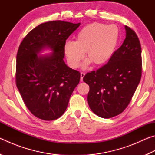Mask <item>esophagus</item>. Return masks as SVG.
I'll return each mask as SVG.
<instances>
[{
  "mask_svg": "<svg viewBox=\"0 0 155 155\" xmlns=\"http://www.w3.org/2000/svg\"><path fill=\"white\" fill-rule=\"evenodd\" d=\"M84 77H85V73L81 72V81H83V78Z\"/></svg>",
  "mask_w": 155,
  "mask_h": 155,
  "instance_id": "obj_1",
  "label": "esophagus"
}]
</instances>
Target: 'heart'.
Segmentation results:
<instances>
[{"label":"heart","instance_id":"heart-1","mask_svg":"<svg viewBox=\"0 0 155 155\" xmlns=\"http://www.w3.org/2000/svg\"><path fill=\"white\" fill-rule=\"evenodd\" d=\"M119 39L116 26L94 22L88 24L78 31L75 41H68L64 52L68 65L77 68L86 56L83 68H87L94 62L97 65L107 64L114 54Z\"/></svg>","mask_w":155,"mask_h":155}]
</instances>
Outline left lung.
Here are the masks:
<instances>
[{
    "label": "left lung",
    "instance_id": "obj_1",
    "mask_svg": "<svg viewBox=\"0 0 155 155\" xmlns=\"http://www.w3.org/2000/svg\"><path fill=\"white\" fill-rule=\"evenodd\" d=\"M126 38L107 64L88 72L83 81L90 86L88 104L94 114L111 118L127 108L140 83L141 50L135 31L124 27Z\"/></svg>",
    "mask_w": 155,
    "mask_h": 155
}]
</instances>
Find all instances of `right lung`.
<instances>
[{
	"label": "right lung",
	"mask_w": 155,
	"mask_h": 155,
	"mask_svg": "<svg viewBox=\"0 0 155 155\" xmlns=\"http://www.w3.org/2000/svg\"><path fill=\"white\" fill-rule=\"evenodd\" d=\"M80 26L64 21L42 23L21 42L16 57V85L28 109L38 118L54 120L64 114L81 74L64 61L67 39ZM50 49L52 52L40 55Z\"/></svg>",
	"instance_id": "right-lung-1"
}]
</instances>
